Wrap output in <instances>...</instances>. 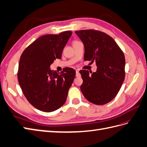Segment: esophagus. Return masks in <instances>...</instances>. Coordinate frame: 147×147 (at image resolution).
<instances>
[{"label": "esophagus", "mask_w": 147, "mask_h": 147, "mask_svg": "<svg viewBox=\"0 0 147 147\" xmlns=\"http://www.w3.org/2000/svg\"><path fill=\"white\" fill-rule=\"evenodd\" d=\"M80 74L79 73V71L78 70H76V77H80Z\"/></svg>", "instance_id": "obj_1"}]
</instances>
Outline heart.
<instances>
[{"label":"heart","instance_id":"obj_1","mask_svg":"<svg viewBox=\"0 0 147 147\" xmlns=\"http://www.w3.org/2000/svg\"><path fill=\"white\" fill-rule=\"evenodd\" d=\"M78 42L77 40H75V41H74V42L73 43H74V42Z\"/></svg>","mask_w":147,"mask_h":147}]
</instances>
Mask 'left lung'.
Masks as SVG:
<instances>
[{
	"label": "left lung",
	"mask_w": 147,
	"mask_h": 147,
	"mask_svg": "<svg viewBox=\"0 0 147 147\" xmlns=\"http://www.w3.org/2000/svg\"><path fill=\"white\" fill-rule=\"evenodd\" d=\"M75 32L84 43V60H95L97 66L95 72L90 71L91 74L88 70H80L83 79L81 91L94 104H106L115 97L125 79L124 53L113 38L104 32L94 29Z\"/></svg>",
	"instance_id": "left-lung-1"
}]
</instances>
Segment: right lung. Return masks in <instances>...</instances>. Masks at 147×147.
<instances>
[{
	"label": "right lung",
	"instance_id": "add662e5",
	"mask_svg": "<svg viewBox=\"0 0 147 147\" xmlns=\"http://www.w3.org/2000/svg\"><path fill=\"white\" fill-rule=\"evenodd\" d=\"M70 30L59 35H44L24 50L20 56L17 77L24 95L35 108L51 112L65 103L76 71L65 67L57 73L50 66L60 59L71 36Z\"/></svg>",
	"mask_w": 147,
	"mask_h": 147
}]
</instances>
